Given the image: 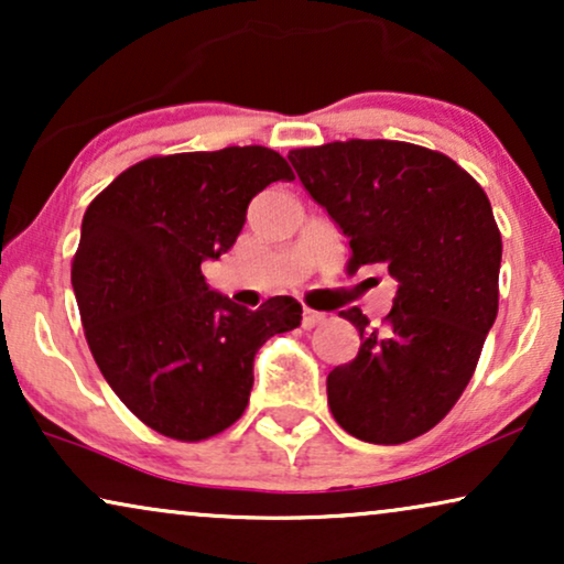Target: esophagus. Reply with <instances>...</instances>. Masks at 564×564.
Wrapping results in <instances>:
<instances>
[{"instance_id": "1", "label": "esophagus", "mask_w": 564, "mask_h": 564, "mask_svg": "<svg viewBox=\"0 0 564 564\" xmlns=\"http://www.w3.org/2000/svg\"><path fill=\"white\" fill-rule=\"evenodd\" d=\"M321 323H326V315L315 313V311H311V307H305V311H303V328H315V326H321Z\"/></svg>"}]
</instances>
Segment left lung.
Returning a JSON list of instances; mask_svg holds the SVG:
<instances>
[{
    "instance_id": "1",
    "label": "left lung",
    "mask_w": 564,
    "mask_h": 564,
    "mask_svg": "<svg viewBox=\"0 0 564 564\" xmlns=\"http://www.w3.org/2000/svg\"><path fill=\"white\" fill-rule=\"evenodd\" d=\"M311 197L349 238V269L382 264L392 311L359 354L328 375L338 426L369 444H403L457 403L498 315L500 230L490 199L459 164L403 141H334L290 151Z\"/></svg>"
}]
</instances>
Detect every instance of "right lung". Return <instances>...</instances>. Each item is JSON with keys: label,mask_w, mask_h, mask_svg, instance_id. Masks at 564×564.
I'll list each match as a JSON object with an SVG mask.
<instances>
[{"label": "right lung", "mask_w": 564, "mask_h": 564, "mask_svg": "<svg viewBox=\"0 0 564 564\" xmlns=\"http://www.w3.org/2000/svg\"><path fill=\"white\" fill-rule=\"evenodd\" d=\"M292 180L264 145L138 161L91 199L72 284L99 372L145 426L203 442L241 419L253 357L300 326L295 297L259 311L207 288L199 264L236 243L246 207Z\"/></svg>", "instance_id": "obj_1"}]
</instances>
